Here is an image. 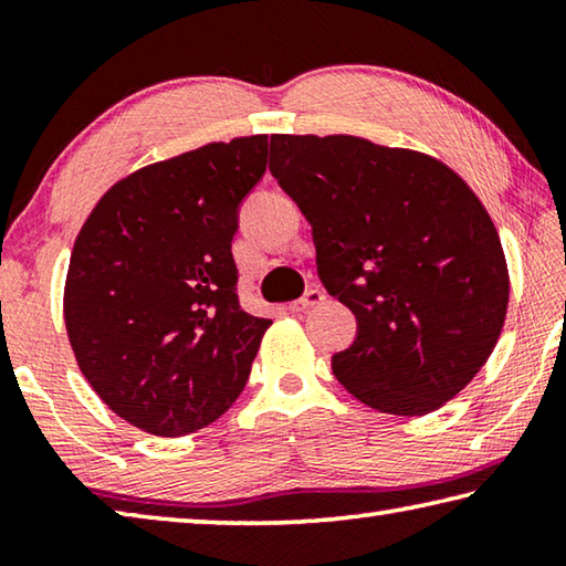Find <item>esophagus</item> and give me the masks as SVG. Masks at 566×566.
Returning a JSON list of instances; mask_svg holds the SVG:
<instances>
[{"mask_svg":"<svg viewBox=\"0 0 566 566\" xmlns=\"http://www.w3.org/2000/svg\"><path fill=\"white\" fill-rule=\"evenodd\" d=\"M324 300H327V294H324V290H319V286H312V290H306V292H304V296H300V300L290 304V310H292V312H296V314L310 312L312 306L322 304Z\"/></svg>","mask_w":566,"mask_h":566,"instance_id":"esophagus-1","label":"esophagus"}]
</instances>
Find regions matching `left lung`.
Segmentation results:
<instances>
[{
    "label": "left lung",
    "instance_id": "1",
    "mask_svg": "<svg viewBox=\"0 0 566 566\" xmlns=\"http://www.w3.org/2000/svg\"><path fill=\"white\" fill-rule=\"evenodd\" d=\"M270 169L312 224L319 280L357 317L332 357L364 405L421 417L500 339L510 272L490 212L444 161L352 134H272Z\"/></svg>",
    "mask_w": 566,
    "mask_h": 566
}]
</instances>
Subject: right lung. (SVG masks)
<instances>
[{
    "label": "right lung",
    "mask_w": 566,
    "mask_h": 566,
    "mask_svg": "<svg viewBox=\"0 0 566 566\" xmlns=\"http://www.w3.org/2000/svg\"><path fill=\"white\" fill-rule=\"evenodd\" d=\"M266 134L212 142L119 179L76 234L64 324L92 389L155 437L212 424L242 395L272 319L239 306V205Z\"/></svg>",
    "instance_id": "add662e5"
}]
</instances>
